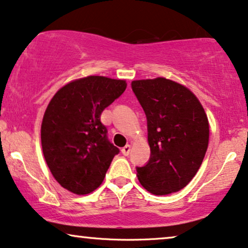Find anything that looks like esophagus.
<instances>
[{"label":"esophagus","mask_w":248,"mask_h":248,"mask_svg":"<svg viewBox=\"0 0 248 248\" xmlns=\"http://www.w3.org/2000/svg\"><path fill=\"white\" fill-rule=\"evenodd\" d=\"M121 152H122V155H128L130 153V145H126V146H124L121 149Z\"/></svg>","instance_id":"34e87169"}]
</instances>
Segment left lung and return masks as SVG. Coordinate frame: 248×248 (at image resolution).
<instances>
[{"label":"left lung","instance_id":"obj_1","mask_svg":"<svg viewBox=\"0 0 248 248\" xmlns=\"http://www.w3.org/2000/svg\"><path fill=\"white\" fill-rule=\"evenodd\" d=\"M131 89L145 112L151 151L149 161L136 167L140 184L156 196L177 192L202 164L207 115L187 88L165 78L133 81Z\"/></svg>","mask_w":248,"mask_h":248}]
</instances>
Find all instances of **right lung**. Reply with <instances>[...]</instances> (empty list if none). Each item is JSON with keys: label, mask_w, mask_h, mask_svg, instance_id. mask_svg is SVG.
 <instances>
[{"label": "right lung", "mask_w": 248, "mask_h": 248, "mask_svg": "<svg viewBox=\"0 0 248 248\" xmlns=\"http://www.w3.org/2000/svg\"><path fill=\"white\" fill-rule=\"evenodd\" d=\"M126 87L124 80L93 75L72 81L50 101L41 126L43 155L56 181L71 192L96 190L120 152L108 140L101 114Z\"/></svg>", "instance_id": "right-lung-1"}]
</instances>
